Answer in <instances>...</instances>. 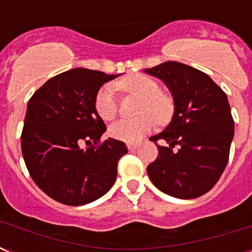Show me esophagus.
Instances as JSON below:
<instances>
[{
    "label": "esophagus",
    "mask_w": 252,
    "mask_h": 252,
    "mask_svg": "<svg viewBox=\"0 0 252 252\" xmlns=\"http://www.w3.org/2000/svg\"><path fill=\"white\" fill-rule=\"evenodd\" d=\"M137 148L136 142H127V149L128 150H135Z\"/></svg>",
    "instance_id": "esophagus-1"
}]
</instances>
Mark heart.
I'll return each mask as SVG.
<instances>
[{
    "label": "heart",
    "mask_w": 252,
    "mask_h": 252,
    "mask_svg": "<svg viewBox=\"0 0 252 252\" xmlns=\"http://www.w3.org/2000/svg\"><path fill=\"white\" fill-rule=\"evenodd\" d=\"M117 90L142 97L136 120H121L112 124L108 133L121 141H137L155 127L157 122L169 121L173 113V103L165 94L160 93L157 82L145 75L133 74L115 84ZM94 110L103 121H112L119 112L115 88L111 84L102 87L94 97Z\"/></svg>",
    "instance_id": "b5f03b06"
}]
</instances>
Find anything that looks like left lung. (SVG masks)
I'll return each instance as SVG.
<instances>
[{
  "label": "left lung",
  "mask_w": 252,
  "mask_h": 252,
  "mask_svg": "<svg viewBox=\"0 0 252 252\" xmlns=\"http://www.w3.org/2000/svg\"><path fill=\"white\" fill-rule=\"evenodd\" d=\"M145 73L166 84L175 107L168 127L150 137L159 154L146 169L149 178L171 197H201L221 178L230 157L235 122L226 93L206 73L178 62Z\"/></svg>",
  "instance_id": "8db88e82"
}]
</instances>
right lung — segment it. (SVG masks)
<instances>
[{"instance_id": "right-lung-1", "label": "right lung", "mask_w": 252, "mask_h": 252, "mask_svg": "<svg viewBox=\"0 0 252 252\" xmlns=\"http://www.w3.org/2000/svg\"><path fill=\"white\" fill-rule=\"evenodd\" d=\"M117 75L84 68L50 78L28 103L21 150L30 177L45 194L66 206H83L106 194L117 177L125 142L101 141L106 125L94 97ZM83 143L90 145L83 149Z\"/></svg>"}]
</instances>
